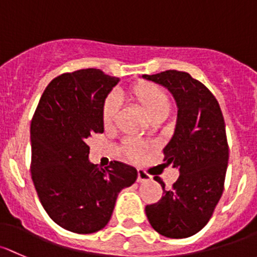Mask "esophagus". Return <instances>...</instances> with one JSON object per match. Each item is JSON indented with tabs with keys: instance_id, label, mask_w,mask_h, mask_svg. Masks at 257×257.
I'll return each mask as SVG.
<instances>
[{
	"instance_id": "1",
	"label": "esophagus",
	"mask_w": 257,
	"mask_h": 257,
	"mask_svg": "<svg viewBox=\"0 0 257 257\" xmlns=\"http://www.w3.org/2000/svg\"><path fill=\"white\" fill-rule=\"evenodd\" d=\"M151 180L150 175H148L147 172L143 171V170H138V182H148V181Z\"/></svg>"
}]
</instances>
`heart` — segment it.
<instances>
[{
    "label": "heart",
    "instance_id": "heart-1",
    "mask_svg": "<svg viewBox=\"0 0 257 257\" xmlns=\"http://www.w3.org/2000/svg\"><path fill=\"white\" fill-rule=\"evenodd\" d=\"M129 96L132 99L140 104V107L144 109L148 117L153 118L155 115H167L171 108V99L167 92L160 86L155 85L153 82H147V81H140V82L134 83L129 88ZM118 114V101L115 97L109 96L104 101L103 107H102V121L104 126H110L114 123L115 118ZM145 147L140 143L134 142V140H126L124 143V151L131 159L142 158L144 153Z\"/></svg>",
    "mask_w": 257,
    "mask_h": 257
}]
</instances>
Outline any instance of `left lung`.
Instances as JSON below:
<instances>
[{"label":"left lung","mask_w":257,"mask_h":257,"mask_svg":"<svg viewBox=\"0 0 257 257\" xmlns=\"http://www.w3.org/2000/svg\"><path fill=\"white\" fill-rule=\"evenodd\" d=\"M166 87L177 104L175 133L165 147V164L180 177L159 202L145 207L154 229L171 239L192 236L209 221L224 190L229 147L223 113L213 93L188 72L167 70L143 75Z\"/></svg>","instance_id":"left-lung-1"}]
</instances>
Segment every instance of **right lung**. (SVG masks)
I'll return each mask as SVG.
<instances>
[{
  "instance_id": "1",
  "label": "right lung",
  "mask_w": 257,
  "mask_h": 257,
  "mask_svg": "<svg viewBox=\"0 0 257 257\" xmlns=\"http://www.w3.org/2000/svg\"><path fill=\"white\" fill-rule=\"evenodd\" d=\"M98 69L55 77L45 88L31 124V174L39 201L58 225L77 234L101 230L118 193L136 182L133 166L113 161L99 169L88 161L86 140L103 133L102 107L118 83Z\"/></svg>"
}]
</instances>
